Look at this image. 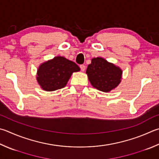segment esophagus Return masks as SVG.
I'll return each mask as SVG.
<instances>
[{
    "label": "esophagus",
    "mask_w": 159,
    "mask_h": 159,
    "mask_svg": "<svg viewBox=\"0 0 159 159\" xmlns=\"http://www.w3.org/2000/svg\"><path fill=\"white\" fill-rule=\"evenodd\" d=\"M80 70H81L82 71H84L85 70V66L84 65H80Z\"/></svg>",
    "instance_id": "34e87169"
}]
</instances>
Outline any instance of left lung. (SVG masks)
Masks as SVG:
<instances>
[{
	"instance_id": "8db88e82",
	"label": "left lung",
	"mask_w": 159,
	"mask_h": 159,
	"mask_svg": "<svg viewBox=\"0 0 159 159\" xmlns=\"http://www.w3.org/2000/svg\"><path fill=\"white\" fill-rule=\"evenodd\" d=\"M86 74L94 88L107 92L119 85L122 71L102 57H96L92 59L91 64L88 66Z\"/></svg>"
}]
</instances>
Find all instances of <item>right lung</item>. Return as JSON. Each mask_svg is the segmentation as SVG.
Returning a JSON list of instances; mask_svg holds the SVG:
<instances>
[{"label":"right lung","instance_id":"right-lung-1","mask_svg":"<svg viewBox=\"0 0 159 159\" xmlns=\"http://www.w3.org/2000/svg\"><path fill=\"white\" fill-rule=\"evenodd\" d=\"M79 70L75 62L57 56L40 65L37 80L43 89L54 91L65 88L72 73Z\"/></svg>","mask_w":159,"mask_h":159}]
</instances>
